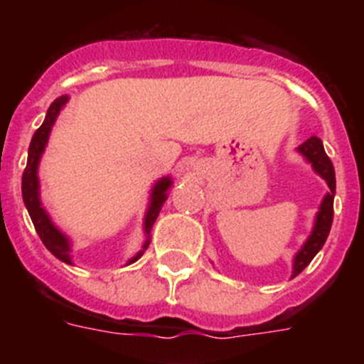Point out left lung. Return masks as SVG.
<instances>
[{
  "label": "left lung",
  "mask_w": 364,
  "mask_h": 364,
  "mask_svg": "<svg viewBox=\"0 0 364 364\" xmlns=\"http://www.w3.org/2000/svg\"><path fill=\"white\" fill-rule=\"evenodd\" d=\"M297 151L311 164L314 171L326 180V184L330 189H328L323 202H321V208L319 211H317V217H315L311 235L308 237L304 246L301 247V252L295 255L294 275H291V277H297L299 273L310 264L311 259L319 253V250L324 246V242H326L328 233H330V228H332L333 222V197H336V171H333L332 160L328 159V154L324 153L323 142H321L317 136H311L308 138L306 142L301 144V146L297 147Z\"/></svg>",
  "instance_id": "left-lung-1"
}]
</instances>
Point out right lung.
Instances as JSON below:
<instances>
[{
  "mask_svg": "<svg viewBox=\"0 0 364 364\" xmlns=\"http://www.w3.org/2000/svg\"><path fill=\"white\" fill-rule=\"evenodd\" d=\"M69 96H60L50 104L49 111H47V117H45L43 124L40 125V129L34 133L31 140V146H28V159H27V167L23 171V178H21V195H23L25 208H27L28 215H31V220L36 228V233L40 235L41 242L45 244V247L53 253L56 259L63 260L67 264H73L70 260V242L62 231L58 230L53 224L50 217L47 215V211L43 210L40 200V180H38V166H40V159L43 154L45 146H47V140H49L50 129H53L54 122H56L58 114L62 111L63 105L67 104ZM171 178L169 176H164L160 178L156 184H154L153 193H151V202L149 208H147L146 218H144V233H146V242L142 246V252H138L133 259L129 260L134 262L142 257V253L146 252L147 246H149L151 239V230H153V224L159 217L160 210H162L164 202L167 198V191L171 188Z\"/></svg>",
  "mask_w": 364,
  "mask_h": 364,
  "instance_id": "right-lung-1",
  "label": "right lung"
}]
</instances>
